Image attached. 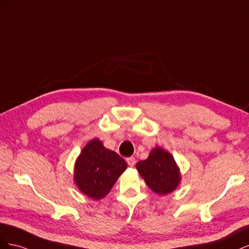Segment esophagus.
<instances>
[{
  "label": "esophagus",
  "mask_w": 249,
  "mask_h": 249,
  "mask_svg": "<svg viewBox=\"0 0 249 249\" xmlns=\"http://www.w3.org/2000/svg\"><path fill=\"white\" fill-rule=\"evenodd\" d=\"M126 163H127V165H129V166L133 167L135 163H136V160H135L134 157H130V158H127V159H126Z\"/></svg>",
  "instance_id": "1"
}]
</instances>
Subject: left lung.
I'll list each match as a JSON object with an SVG mask.
<instances>
[{
    "mask_svg": "<svg viewBox=\"0 0 249 249\" xmlns=\"http://www.w3.org/2000/svg\"><path fill=\"white\" fill-rule=\"evenodd\" d=\"M136 168L150 190L159 195L175 191L180 183V171L173 156L161 146L154 147L144 161H139Z\"/></svg>",
    "mask_w": 249,
    "mask_h": 249,
    "instance_id": "1",
    "label": "left lung"
}]
</instances>
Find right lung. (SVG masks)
Masks as SVG:
<instances>
[{"label":"right lung","instance_id":"1","mask_svg":"<svg viewBox=\"0 0 249 249\" xmlns=\"http://www.w3.org/2000/svg\"><path fill=\"white\" fill-rule=\"evenodd\" d=\"M126 167L122 157L105 147L99 138H93L77 158L73 180L83 194L100 200L107 196Z\"/></svg>","mask_w":249,"mask_h":249}]
</instances>
